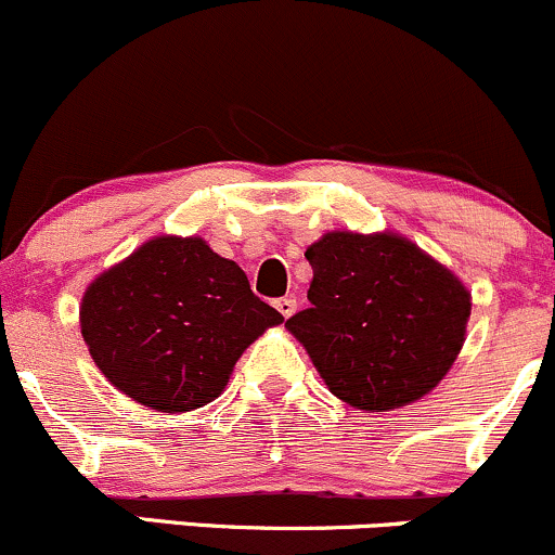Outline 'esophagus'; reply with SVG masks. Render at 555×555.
<instances>
[{
  "label": "esophagus",
  "mask_w": 555,
  "mask_h": 555,
  "mask_svg": "<svg viewBox=\"0 0 555 555\" xmlns=\"http://www.w3.org/2000/svg\"><path fill=\"white\" fill-rule=\"evenodd\" d=\"M273 308H276L279 313L284 315V319H289V315L297 310V300H295V297H279V300L273 302Z\"/></svg>",
  "instance_id": "obj_1"
}]
</instances>
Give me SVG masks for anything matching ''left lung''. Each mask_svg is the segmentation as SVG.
<instances>
[{
    "mask_svg": "<svg viewBox=\"0 0 555 555\" xmlns=\"http://www.w3.org/2000/svg\"><path fill=\"white\" fill-rule=\"evenodd\" d=\"M306 258L310 308L287 328L328 389L358 411H389L435 389L466 337L464 284L395 234L332 231Z\"/></svg>",
    "mask_w": 555,
    "mask_h": 555,
    "instance_id": "8db88e82",
    "label": "left lung"
}]
</instances>
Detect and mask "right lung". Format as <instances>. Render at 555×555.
<instances>
[{
	"instance_id": "right-lung-1",
	"label": "right lung",
	"mask_w": 555,
	"mask_h": 555,
	"mask_svg": "<svg viewBox=\"0 0 555 555\" xmlns=\"http://www.w3.org/2000/svg\"><path fill=\"white\" fill-rule=\"evenodd\" d=\"M282 321L197 236L147 242L81 302V334L109 385L163 413L216 400L245 347Z\"/></svg>"
}]
</instances>
